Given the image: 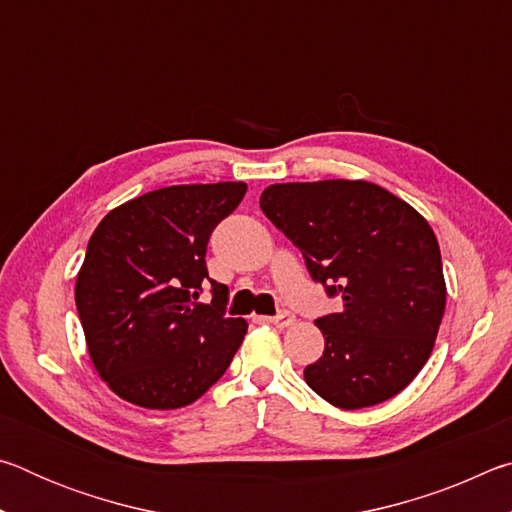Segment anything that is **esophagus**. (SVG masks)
Masks as SVG:
<instances>
[{"mask_svg":"<svg viewBox=\"0 0 512 512\" xmlns=\"http://www.w3.org/2000/svg\"><path fill=\"white\" fill-rule=\"evenodd\" d=\"M268 320H271V323L277 325V327H289L293 320H296V316H293L291 311H280V314L273 316V318H268Z\"/></svg>","mask_w":512,"mask_h":512,"instance_id":"obj_1","label":"esophagus"}]
</instances>
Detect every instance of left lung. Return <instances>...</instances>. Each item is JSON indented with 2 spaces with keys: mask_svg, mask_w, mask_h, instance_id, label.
<instances>
[{
  "mask_svg": "<svg viewBox=\"0 0 512 512\" xmlns=\"http://www.w3.org/2000/svg\"><path fill=\"white\" fill-rule=\"evenodd\" d=\"M259 207L302 250L311 280L343 305L316 318L325 350L305 368L311 391L348 411L404 391L427 363L445 314L431 225L366 180L271 185Z\"/></svg>",
  "mask_w": 512,
  "mask_h": 512,
  "instance_id": "8db88e82",
  "label": "left lung"
}]
</instances>
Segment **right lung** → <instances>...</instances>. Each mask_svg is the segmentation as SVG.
<instances>
[{
    "label": "right lung",
    "mask_w": 512,
    "mask_h": 512,
    "mask_svg": "<svg viewBox=\"0 0 512 512\" xmlns=\"http://www.w3.org/2000/svg\"><path fill=\"white\" fill-rule=\"evenodd\" d=\"M246 183L171 185L103 216L76 277L94 368L144 409L196 402L228 370L248 323L225 316L228 287L207 273V241ZM211 284L213 302L197 296Z\"/></svg>",
    "instance_id": "add662e5"
}]
</instances>
